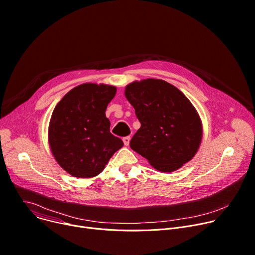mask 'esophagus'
I'll list each match as a JSON object with an SVG mask.
<instances>
[{
    "label": "esophagus",
    "mask_w": 255,
    "mask_h": 255,
    "mask_svg": "<svg viewBox=\"0 0 255 255\" xmlns=\"http://www.w3.org/2000/svg\"><path fill=\"white\" fill-rule=\"evenodd\" d=\"M123 141H124V144L126 146H128L129 145V141H130V136L129 135L128 136H125V138L123 139Z\"/></svg>",
    "instance_id": "1"
}]
</instances>
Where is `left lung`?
Wrapping results in <instances>:
<instances>
[{
  "mask_svg": "<svg viewBox=\"0 0 255 255\" xmlns=\"http://www.w3.org/2000/svg\"><path fill=\"white\" fill-rule=\"evenodd\" d=\"M125 95L141 123L129 143L133 151L162 172L178 170L194 157L202 140V123L178 88L147 78L128 85Z\"/></svg>",
  "mask_w": 255,
  "mask_h": 255,
  "instance_id": "8db88e82",
  "label": "left lung"
}]
</instances>
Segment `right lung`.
<instances>
[{
	"label": "right lung",
	"instance_id": "obj_1",
	"mask_svg": "<svg viewBox=\"0 0 255 255\" xmlns=\"http://www.w3.org/2000/svg\"><path fill=\"white\" fill-rule=\"evenodd\" d=\"M114 86L87 83L70 90L54 108L48 140L55 160L75 178L102 172L124 142L110 132L105 111Z\"/></svg>",
	"mask_w": 255,
	"mask_h": 255
}]
</instances>
